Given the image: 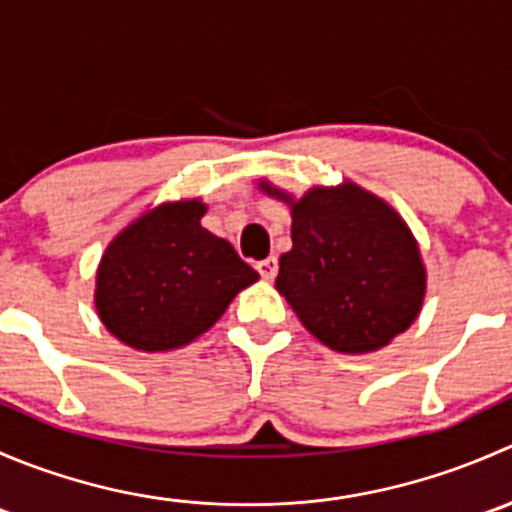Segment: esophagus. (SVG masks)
<instances>
[{
    "label": "esophagus",
    "instance_id": "34e87169",
    "mask_svg": "<svg viewBox=\"0 0 512 512\" xmlns=\"http://www.w3.org/2000/svg\"><path fill=\"white\" fill-rule=\"evenodd\" d=\"M257 272H260V277L262 280H275L277 277V270H280V262H277V257L272 255V257H267V260H262V262H257Z\"/></svg>",
    "mask_w": 512,
    "mask_h": 512
}]
</instances>
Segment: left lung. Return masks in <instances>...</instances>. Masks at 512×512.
I'll return each instance as SVG.
<instances>
[{"label":"left lung","mask_w":512,"mask_h":512,"mask_svg":"<svg viewBox=\"0 0 512 512\" xmlns=\"http://www.w3.org/2000/svg\"><path fill=\"white\" fill-rule=\"evenodd\" d=\"M289 205L292 250L275 287L312 337L342 354H371L404 334L426 299V265L406 220L379 195L344 180L302 198L260 180Z\"/></svg>","instance_id":"8db88e82"}]
</instances>
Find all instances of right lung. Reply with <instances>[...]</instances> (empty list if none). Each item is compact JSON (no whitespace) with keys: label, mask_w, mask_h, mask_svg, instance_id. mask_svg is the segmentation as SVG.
I'll return each instance as SVG.
<instances>
[{"label":"right lung","mask_w":512,"mask_h":512,"mask_svg":"<svg viewBox=\"0 0 512 512\" xmlns=\"http://www.w3.org/2000/svg\"><path fill=\"white\" fill-rule=\"evenodd\" d=\"M205 213L200 198L165 200L106 245L94 304L121 344L148 354L185 347L260 280L230 242L200 225Z\"/></svg>","instance_id":"1"}]
</instances>
